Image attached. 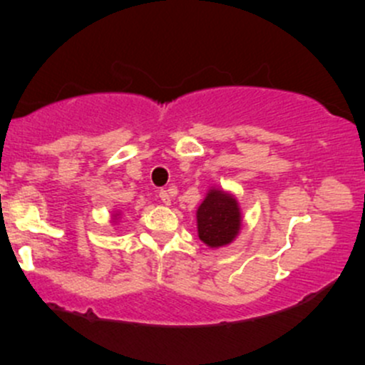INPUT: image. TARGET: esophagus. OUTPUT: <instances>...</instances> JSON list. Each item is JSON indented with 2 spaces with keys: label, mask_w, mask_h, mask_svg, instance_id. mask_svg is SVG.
<instances>
[{
  "label": "esophagus",
  "mask_w": 365,
  "mask_h": 365,
  "mask_svg": "<svg viewBox=\"0 0 365 365\" xmlns=\"http://www.w3.org/2000/svg\"><path fill=\"white\" fill-rule=\"evenodd\" d=\"M159 199L163 200V204H166V206H170L171 197H170V194H168V190H159Z\"/></svg>",
  "instance_id": "1"
}]
</instances>
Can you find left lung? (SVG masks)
<instances>
[{
  "label": "left lung",
  "instance_id": "8db88e82",
  "mask_svg": "<svg viewBox=\"0 0 365 365\" xmlns=\"http://www.w3.org/2000/svg\"><path fill=\"white\" fill-rule=\"evenodd\" d=\"M199 238L209 247L230 244L240 230V209L237 200L223 190H211L197 209Z\"/></svg>",
  "mask_w": 365,
  "mask_h": 365
}]
</instances>
